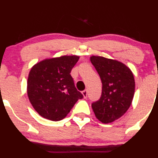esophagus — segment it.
Returning <instances> with one entry per match:
<instances>
[{
  "label": "esophagus",
  "mask_w": 158,
  "mask_h": 158,
  "mask_svg": "<svg viewBox=\"0 0 158 158\" xmlns=\"http://www.w3.org/2000/svg\"><path fill=\"white\" fill-rule=\"evenodd\" d=\"M82 95H83V98H87V95H88V91L86 90V89H85V90H83L82 92Z\"/></svg>",
  "instance_id": "34e87169"
}]
</instances>
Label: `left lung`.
Masks as SVG:
<instances>
[{
	"mask_svg": "<svg viewBox=\"0 0 158 158\" xmlns=\"http://www.w3.org/2000/svg\"><path fill=\"white\" fill-rule=\"evenodd\" d=\"M90 61L102 83L101 98L92 103V110L100 122L111 123L122 117L131 105L135 89L134 75L128 66L116 60L92 56Z\"/></svg>",
	"mask_w": 158,
	"mask_h": 158,
	"instance_id": "obj_1",
	"label": "left lung"
}]
</instances>
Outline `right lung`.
<instances>
[{
  "label": "right lung",
  "instance_id": "1",
  "mask_svg": "<svg viewBox=\"0 0 158 158\" xmlns=\"http://www.w3.org/2000/svg\"><path fill=\"white\" fill-rule=\"evenodd\" d=\"M79 59L76 55L47 58L30 69L27 96L33 109L44 118L54 122L62 120L83 97L75 87L70 75Z\"/></svg>",
  "mask_w": 158,
  "mask_h": 158
}]
</instances>
